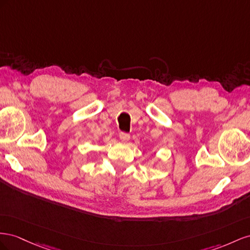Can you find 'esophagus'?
I'll use <instances>...</instances> for the list:
<instances>
[{
    "instance_id": "obj_1",
    "label": "esophagus",
    "mask_w": 250,
    "mask_h": 250,
    "mask_svg": "<svg viewBox=\"0 0 250 250\" xmlns=\"http://www.w3.org/2000/svg\"><path fill=\"white\" fill-rule=\"evenodd\" d=\"M119 139L123 142H126L130 140V134L125 133V132H120L119 133Z\"/></svg>"
}]
</instances>
